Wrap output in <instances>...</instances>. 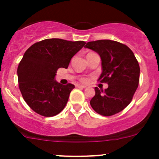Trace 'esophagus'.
Masks as SVG:
<instances>
[{"mask_svg": "<svg viewBox=\"0 0 159 159\" xmlns=\"http://www.w3.org/2000/svg\"><path fill=\"white\" fill-rule=\"evenodd\" d=\"M75 87H76V88H86V86H84V85H80V84H77V85H75Z\"/></svg>", "mask_w": 159, "mask_h": 159, "instance_id": "1", "label": "esophagus"}]
</instances>
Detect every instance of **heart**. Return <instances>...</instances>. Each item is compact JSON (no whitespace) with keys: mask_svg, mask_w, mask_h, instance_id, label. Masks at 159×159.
Returning a JSON list of instances; mask_svg holds the SVG:
<instances>
[{"mask_svg":"<svg viewBox=\"0 0 159 159\" xmlns=\"http://www.w3.org/2000/svg\"><path fill=\"white\" fill-rule=\"evenodd\" d=\"M80 81L83 83H87L88 81V79L87 77H81Z\"/></svg>","mask_w":159,"mask_h":159,"instance_id":"obj_1","label":"heart"}]
</instances>
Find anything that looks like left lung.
Segmentation results:
<instances>
[{"label":"left lung","instance_id":"1","mask_svg":"<svg viewBox=\"0 0 159 159\" xmlns=\"http://www.w3.org/2000/svg\"><path fill=\"white\" fill-rule=\"evenodd\" d=\"M85 48L100 56L102 71L98 81L108 84L104 91L95 87L90 104L101 116H114L127 107L133 99L139 82V62L127 45L115 40L90 41Z\"/></svg>","mask_w":159,"mask_h":159}]
</instances>
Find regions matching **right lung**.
Returning a JSON list of instances; mask_svg holds the SVG:
<instances>
[{
  "label": "right lung",
  "instance_id": "add662e5",
  "mask_svg": "<svg viewBox=\"0 0 159 159\" xmlns=\"http://www.w3.org/2000/svg\"><path fill=\"white\" fill-rule=\"evenodd\" d=\"M84 41L46 39L27 49L17 68L18 83L23 99L36 113L45 117L58 115L67 104L75 86L55 80L58 68L68 67L71 59Z\"/></svg>",
  "mask_w": 159,
  "mask_h": 159
}]
</instances>
